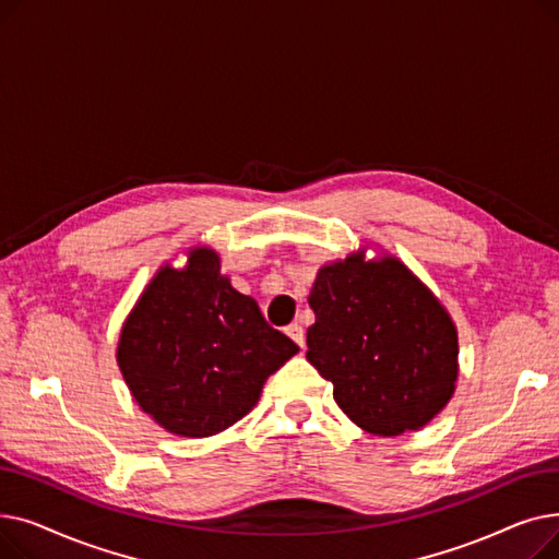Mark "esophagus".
Here are the masks:
<instances>
[{
	"label": "esophagus",
	"instance_id": "obj_1",
	"mask_svg": "<svg viewBox=\"0 0 559 559\" xmlns=\"http://www.w3.org/2000/svg\"><path fill=\"white\" fill-rule=\"evenodd\" d=\"M285 333L299 344V348H301V350L306 348V331H304V326H301V324H297V321H295V324H289V326L285 329Z\"/></svg>",
	"mask_w": 559,
	"mask_h": 559
}]
</instances>
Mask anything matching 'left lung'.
<instances>
[{"label":"left lung","instance_id":"8db88e82","mask_svg":"<svg viewBox=\"0 0 559 559\" xmlns=\"http://www.w3.org/2000/svg\"><path fill=\"white\" fill-rule=\"evenodd\" d=\"M308 362L342 413L367 432L419 430L455 390L457 331L444 306L396 258L348 255L317 274Z\"/></svg>","mask_w":559,"mask_h":559}]
</instances>
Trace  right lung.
I'll return each instance as SVG.
<instances>
[{
	"label": "right lung",
	"mask_w": 559,
	"mask_h": 559,
	"mask_svg": "<svg viewBox=\"0 0 559 559\" xmlns=\"http://www.w3.org/2000/svg\"><path fill=\"white\" fill-rule=\"evenodd\" d=\"M299 346L219 274L213 249L183 270L163 267L122 329L117 365L146 415L183 437H211L242 419Z\"/></svg>",
	"instance_id": "add662e5"
}]
</instances>
